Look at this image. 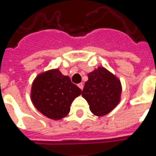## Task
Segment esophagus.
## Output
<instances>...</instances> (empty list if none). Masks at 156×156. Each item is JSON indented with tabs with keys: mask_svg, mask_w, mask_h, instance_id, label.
I'll use <instances>...</instances> for the list:
<instances>
[{
	"mask_svg": "<svg viewBox=\"0 0 156 156\" xmlns=\"http://www.w3.org/2000/svg\"><path fill=\"white\" fill-rule=\"evenodd\" d=\"M78 87H79V88L81 89V90H83V83H79V84H78Z\"/></svg>",
	"mask_w": 156,
	"mask_h": 156,
	"instance_id": "obj_1",
	"label": "esophagus"
}]
</instances>
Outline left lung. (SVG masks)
Here are the masks:
<instances>
[{
  "label": "left lung",
  "instance_id": "obj_1",
  "mask_svg": "<svg viewBox=\"0 0 156 156\" xmlns=\"http://www.w3.org/2000/svg\"><path fill=\"white\" fill-rule=\"evenodd\" d=\"M87 77L82 96L87 101L93 115L100 117L106 115L120 102V80L101 66L89 73Z\"/></svg>",
  "mask_w": 156,
  "mask_h": 156
}]
</instances>
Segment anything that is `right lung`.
<instances>
[{"label": "right lung", "mask_w": 156, "mask_h": 156, "mask_svg": "<svg viewBox=\"0 0 156 156\" xmlns=\"http://www.w3.org/2000/svg\"><path fill=\"white\" fill-rule=\"evenodd\" d=\"M81 93L82 90L72 83L69 77L54 69L39 73L33 80L31 101L46 117L59 120L67 116L72 102Z\"/></svg>", "instance_id": "obj_1"}]
</instances>
